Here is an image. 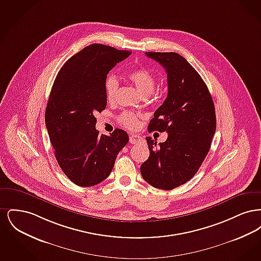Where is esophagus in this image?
Returning <instances> with one entry per match:
<instances>
[{
    "mask_svg": "<svg viewBox=\"0 0 261 261\" xmlns=\"http://www.w3.org/2000/svg\"><path fill=\"white\" fill-rule=\"evenodd\" d=\"M142 141H143V138L141 136H139V135H136V134H133V135H131L130 138H129V142H130L131 144H137V143L142 142Z\"/></svg>",
    "mask_w": 261,
    "mask_h": 261,
    "instance_id": "esophagus-1",
    "label": "esophagus"
}]
</instances>
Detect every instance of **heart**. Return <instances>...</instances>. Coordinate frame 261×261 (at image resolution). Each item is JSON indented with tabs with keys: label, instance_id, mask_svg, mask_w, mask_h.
Segmentation results:
<instances>
[{
	"label": "heart",
	"instance_id": "heart-1",
	"mask_svg": "<svg viewBox=\"0 0 261 261\" xmlns=\"http://www.w3.org/2000/svg\"><path fill=\"white\" fill-rule=\"evenodd\" d=\"M128 78L133 82L138 91L145 97L150 95L155 87L154 76L148 69L141 67L136 68L128 73ZM105 93L108 100L112 101L115 98L118 80L115 75H109L105 80ZM119 122L129 129H136L139 127V118L133 112H124L119 117Z\"/></svg>",
	"mask_w": 261,
	"mask_h": 261
}]
</instances>
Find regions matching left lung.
<instances>
[{
	"label": "left lung",
	"instance_id": "obj_1",
	"mask_svg": "<svg viewBox=\"0 0 261 261\" xmlns=\"http://www.w3.org/2000/svg\"><path fill=\"white\" fill-rule=\"evenodd\" d=\"M167 73L168 93L153 113L148 130L166 131L165 142L147 137L149 159L141 165L144 180L156 189L172 190L191 180L211 149L216 129L211 93L197 70L177 53L148 51Z\"/></svg>",
	"mask_w": 261,
	"mask_h": 261
}]
</instances>
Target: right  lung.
<instances>
[{"label": "right lung", "mask_w": 261, "mask_h": 261, "mask_svg": "<svg viewBox=\"0 0 261 261\" xmlns=\"http://www.w3.org/2000/svg\"><path fill=\"white\" fill-rule=\"evenodd\" d=\"M130 55L129 50L93 44L65 62L55 79L46 127L59 165L77 186H94L107 179L129 141L118 128L110 136H99L95 114L107 107L103 84L109 72Z\"/></svg>", "instance_id": "obj_1"}]
</instances>
